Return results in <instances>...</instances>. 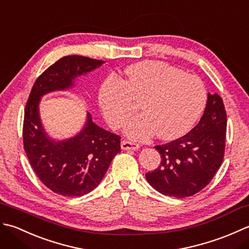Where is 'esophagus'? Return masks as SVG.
<instances>
[{"mask_svg":"<svg viewBox=\"0 0 249 249\" xmlns=\"http://www.w3.org/2000/svg\"><path fill=\"white\" fill-rule=\"evenodd\" d=\"M140 148V145L133 143L130 141H123L121 142V149L124 150H138Z\"/></svg>","mask_w":249,"mask_h":249,"instance_id":"obj_1","label":"esophagus"}]
</instances>
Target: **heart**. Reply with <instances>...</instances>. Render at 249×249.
Returning a JSON list of instances; mask_svg holds the SVG:
<instances>
[{
  "instance_id": "1",
  "label": "heart",
  "mask_w": 249,
  "mask_h": 249,
  "mask_svg": "<svg viewBox=\"0 0 249 249\" xmlns=\"http://www.w3.org/2000/svg\"><path fill=\"white\" fill-rule=\"evenodd\" d=\"M128 79L116 75L106 78L99 92L104 117L114 128L123 126L138 109L143 114L132 119L125 133L147 140H174L186 134L205 107L207 92L195 75L160 61H148L126 70Z\"/></svg>"
}]
</instances>
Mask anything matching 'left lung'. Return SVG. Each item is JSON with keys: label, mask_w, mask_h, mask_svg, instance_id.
Wrapping results in <instances>:
<instances>
[{"label": "left lung", "mask_w": 249, "mask_h": 249, "mask_svg": "<svg viewBox=\"0 0 249 249\" xmlns=\"http://www.w3.org/2000/svg\"><path fill=\"white\" fill-rule=\"evenodd\" d=\"M227 113L218 94L207 96L201 120L181 138L155 148L161 155L160 165L146 173L149 185L164 196H191L215 176L225 157Z\"/></svg>", "instance_id": "8db88e82"}]
</instances>
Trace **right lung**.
Listing matches in <instances>:
<instances>
[{
    "mask_svg": "<svg viewBox=\"0 0 249 249\" xmlns=\"http://www.w3.org/2000/svg\"><path fill=\"white\" fill-rule=\"evenodd\" d=\"M104 63L83 55H67L44 71L34 83L24 108L23 148L39 180L54 194L80 196L99 186L111 160L120 153V136L96 125L91 115L77 135L55 142L45 132L38 114L42 95L73 86L77 76Z\"/></svg>",
    "mask_w": 249,
    "mask_h": 249,
    "instance_id": "1",
    "label": "right lung"
}]
</instances>
